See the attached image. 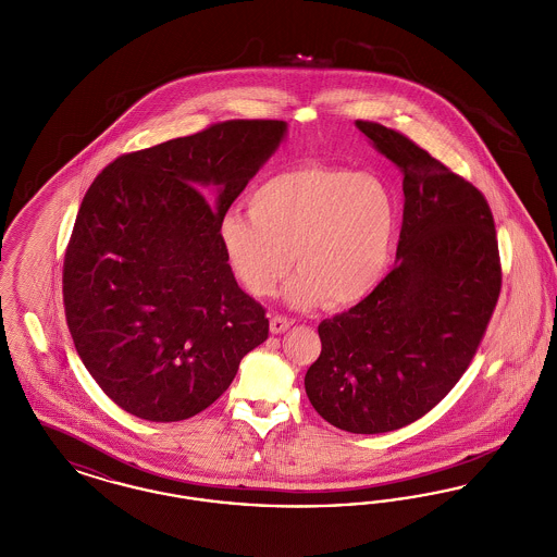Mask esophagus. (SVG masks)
I'll list each match as a JSON object with an SVG mask.
<instances>
[{
    "label": "esophagus",
    "instance_id": "1",
    "mask_svg": "<svg viewBox=\"0 0 557 557\" xmlns=\"http://www.w3.org/2000/svg\"><path fill=\"white\" fill-rule=\"evenodd\" d=\"M292 325V319L284 318V315H273L269 321V327H271V334H284Z\"/></svg>",
    "mask_w": 557,
    "mask_h": 557
}]
</instances>
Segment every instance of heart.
Segmentation results:
<instances>
[{
  "instance_id": "heart-1",
  "label": "heart",
  "mask_w": 557,
  "mask_h": 557,
  "mask_svg": "<svg viewBox=\"0 0 557 557\" xmlns=\"http://www.w3.org/2000/svg\"><path fill=\"white\" fill-rule=\"evenodd\" d=\"M397 194L382 177L309 162L271 175L248 196V214L219 223L225 259L242 288L265 298L290 271L288 302L348 309L384 277L397 246Z\"/></svg>"
}]
</instances>
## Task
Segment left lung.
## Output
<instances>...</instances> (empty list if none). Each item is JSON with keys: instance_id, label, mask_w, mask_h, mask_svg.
Segmentation results:
<instances>
[{"instance_id": "left-lung-1", "label": "left lung", "mask_w": 557, "mask_h": 557, "mask_svg": "<svg viewBox=\"0 0 557 557\" xmlns=\"http://www.w3.org/2000/svg\"><path fill=\"white\" fill-rule=\"evenodd\" d=\"M403 173L398 263L368 298L319 323L305 375L319 416L352 434L413 424L470 368L502 292L484 194L405 133L357 121Z\"/></svg>"}]
</instances>
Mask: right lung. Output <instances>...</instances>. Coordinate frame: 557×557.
Returning <instances> with one entry per match:
<instances>
[{"label": "right lung", "mask_w": 557, "mask_h": 557, "mask_svg": "<svg viewBox=\"0 0 557 557\" xmlns=\"http://www.w3.org/2000/svg\"><path fill=\"white\" fill-rule=\"evenodd\" d=\"M286 133L234 119L121 154L85 191L62 298L83 366L121 409L180 422L207 409L265 343V307L242 290L219 223ZM200 185H216L212 208Z\"/></svg>", "instance_id": "add662e5"}]
</instances>
